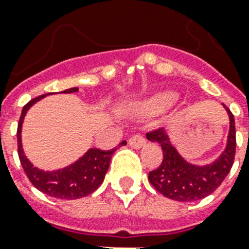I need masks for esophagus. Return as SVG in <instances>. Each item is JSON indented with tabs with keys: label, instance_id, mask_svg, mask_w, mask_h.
Here are the masks:
<instances>
[{
	"label": "esophagus",
	"instance_id": "esophagus-1",
	"mask_svg": "<svg viewBox=\"0 0 249 249\" xmlns=\"http://www.w3.org/2000/svg\"><path fill=\"white\" fill-rule=\"evenodd\" d=\"M129 144L132 146L133 148H136V150H140V148H142L146 144V140H144L143 137L142 136H133L129 138Z\"/></svg>",
	"mask_w": 249,
	"mask_h": 249
}]
</instances>
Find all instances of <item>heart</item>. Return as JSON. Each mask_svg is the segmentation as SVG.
<instances>
[{
    "label": "heart",
    "mask_w": 249,
    "mask_h": 249,
    "mask_svg": "<svg viewBox=\"0 0 249 249\" xmlns=\"http://www.w3.org/2000/svg\"><path fill=\"white\" fill-rule=\"evenodd\" d=\"M178 99V94L173 91H161L151 97L144 98L136 105V108L144 115H156L168 109Z\"/></svg>",
    "instance_id": "1"
}]
</instances>
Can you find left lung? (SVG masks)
<instances>
[{"label":"left lung","instance_id":"left-lung-1","mask_svg":"<svg viewBox=\"0 0 249 249\" xmlns=\"http://www.w3.org/2000/svg\"><path fill=\"white\" fill-rule=\"evenodd\" d=\"M229 115V133L226 146L218 158L208 164L190 163L170 142L165 129L147 133L148 141L156 142L163 150V161L158 169L148 173V181L156 191L177 201H195L208 196L222 183L234 163L235 156V121L231 111L225 105Z\"/></svg>","mask_w":249,"mask_h":249}]
</instances>
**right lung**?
<instances>
[{"instance_id": "obj_1", "label": "right lung", "mask_w": 249, "mask_h": 249, "mask_svg": "<svg viewBox=\"0 0 249 249\" xmlns=\"http://www.w3.org/2000/svg\"><path fill=\"white\" fill-rule=\"evenodd\" d=\"M79 91V88H71V89L63 90L62 93L71 94ZM53 93L44 94L40 97L29 101L23 107L20 119L18 123V155L20 159V164L24 169L27 177L32 185L41 193L46 194L49 196L56 197V199H64V200H72V199H80V197L88 196L102 185L105 179V176L108 170L109 163L112 159L113 152L116 148L109 151H102L98 148H89L80 159L70 165L55 170H44L33 165L29 159L25 156L23 144H21V126L24 117L28 112V109L35 103L41 101L46 95ZM126 142L123 141L120 146H125Z\"/></svg>"}]
</instances>
